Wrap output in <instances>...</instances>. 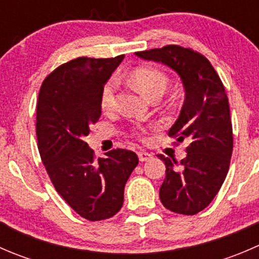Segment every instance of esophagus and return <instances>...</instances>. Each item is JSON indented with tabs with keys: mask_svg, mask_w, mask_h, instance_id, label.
Returning <instances> with one entry per match:
<instances>
[{
	"mask_svg": "<svg viewBox=\"0 0 259 259\" xmlns=\"http://www.w3.org/2000/svg\"><path fill=\"white\" fill-rule=\"evenodd\" d=\"M138 156H139L140 161H146L150 160V159L153 158V154L148 153V151H139V153H138Z\"/></svg>",
	"mask_w": 259,
	"mask_h": 259,
	"instance_id": "esophagus-1",
	"label": "esophagus"
}]
</instances>
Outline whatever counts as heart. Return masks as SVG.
<instances>
[{
	"instance_id": "b5f03b06",
	"label": "heart",
	"mask_w": 259,
	"mask_h": 259,
	"mask_svg": "<svg viewBox=\"0 0 259 259\" xmlns=\"http://www.w3.org/2000/svg\"><path fill=\"white\" fill-rule=\"evenodd\" d=\"M130 80L149 98L163 94L168 86V77L161 70L151 66H139L130 72ZM117 80L110 77L103 86L100 105L104 111H113L116 108Z\"/></svg>"
}]
</instances>
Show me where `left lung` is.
Masks as SVG:
<instances>
[{
  "label": "left lung",
  "instance_id": "8db88e82",
  "mask_svg": "<svg viewBox=\"0 0 259 259\" xmlns=\"http://www.w3.org/2000/svg\"><path fill=\"white\" fill-rule=\"evenodd\" d=\"M135 55L173 69L184 86V104L169 137L180 143L188 140L187 156L178 163L159 154L166 168L159 197L166 209L194 215L208 207L219 192L233 151V130L223 82L207 57L192 49L166 45Z\"/></svg>",
  "mask_w": 259,
  "mask_h": 259
}]
</instances>
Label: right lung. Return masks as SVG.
I'll use <instances>...</instances> for the list:
<instances>
[{
  "mask_svg": "<svg viewBox=\"0 0 259 259\" xmlns=\"http://www.w3.org/2000/svg\"><path fill=\"white\" fill-rule=\"evenodd\" d=\"M124 55L111 59L77 57L51 72L41 85L36 135L41 160L56 192L88 221L111 218L122 207L124 188L139 163L126 149L96 159L83 138L101 115L104 83Z\"/></svg>",
  "mask_w": 259,
  "mask_h": 259,
  "instance_id": "1",
  "label": "right lung"
}]
</instances>
